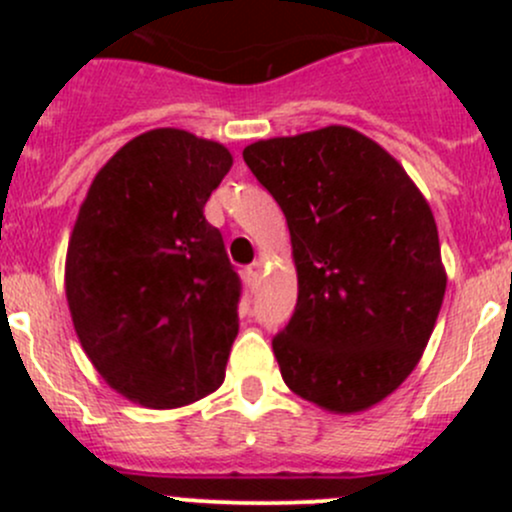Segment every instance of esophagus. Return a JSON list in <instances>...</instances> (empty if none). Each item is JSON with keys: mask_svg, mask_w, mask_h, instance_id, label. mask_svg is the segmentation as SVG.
I'll return each mask as SVG.
<instances>
[{"mask_svg": "<svg viewBox=\"0 0 512 512\" xmlns=\"http://www.w3.org/2000/svg\"><path fill=\"white\" fill-rule=\"evenodd\" d=\"M260 275H262V262H252V265L245 267V280L250 287H255L257 282H260Z\"/></svg>", "mask_w": 512, "mask_h": 512, "instance_id": "obj_1", "label": "esophagus"}]
</instances>
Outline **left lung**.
Returning <instances> with one entry per match:
<instances>
[{"label":"left lung","instance_id":"obj_1","mask_svg":"<svg viewBox=\"0 0 512 512\" xmlns=\"http://www.w3.org/2000/svg\"><path fill=\"white\" fill-rule=\"evenodd\" d=\"M247 168L292 235L297 307L272 339L302 399L354 414L414 371L446 292L436 220L406 170L347 126L257 141Z\"/></svg>","mask_w":512,"mask_h":512}]
</instances>
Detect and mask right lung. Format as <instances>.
Returning <instances> with one entry per match:
<instances>
[{
	"label": "right lung",
	"mask_w": 512,
	"mask_h": 512,
	"mask_svg": "<svg viewBox=\"0 0 512 512\" xmlns=\"http://www.w3.org/2000/svg\"><path fill=\"white\" fill-rule=\"evenodd\" d=\"M232 165L178 128L128 141L94 178L66 252V299L98 374L175 409L213 394L240 329L242 282L203 208Z\"/></svg>",
	"instance_id": "add662e5"
}]
</instances>
